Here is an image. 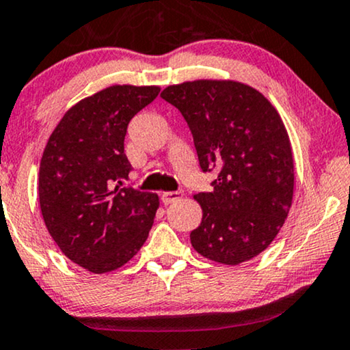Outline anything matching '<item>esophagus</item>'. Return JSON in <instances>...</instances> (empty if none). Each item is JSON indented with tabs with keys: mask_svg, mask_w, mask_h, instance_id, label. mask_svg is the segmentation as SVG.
<instances>
[{
	"mask_svg": "<svg viewBox=\"0 0 350 350\" xmlns=\"http://www.w3.org/2000/svg\"><path fill=\"white\" fill-rule=\"evenodd\" d=\"M184 197V192L183 190H174V192H163L161 196V200L165 205H170L172 202H178L180 198Z\"/></svg>",
	"mask_w": 350,
	"mask_h": 350,
	"instance_id": "34e87169",
	"label": "esophagus"
}]
</instances>
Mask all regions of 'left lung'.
I'll return each instance as SVG.
<instances>
[{
  "mask_svg": "<svg viewBox=\"0 0 350 350\" xmlns=\"http://www.w3.org/2000/svg\"><path fill=\"white\" fill-rule=\"evenodd\" d=\"M161 98L179 109L193 137L203 172H218L200 203V226L190 232L198 254L239 265L271 244L294 193L289 135L274 106L258 90L234 81L170 85Z\"/></svg>",
  "mask_w": 350,
  "mask_h": 350,
  "instance_id": "obj_1",
  "label": "left lung"
}]
</instances>
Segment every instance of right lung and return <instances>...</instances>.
<instances>
[{
    "instance_id": "obj_1",
    "label": "right lung",
    "mask_w": 350,
    "mask_h": 350,
    "mask_svg": "<svg viewBox=\"0 0 350 350\" xmlns=\"http://www.w3.org/2000/svg\"><path fill=\"white\" fill-rule=\"evenodd\" d=\"M160 87L113 85L74 105L48 140L38 174L43 221L61 252L92 273L113 271L147 241L158 196L122 187L131 119Z\"/></svg>"
}]
</instances>
